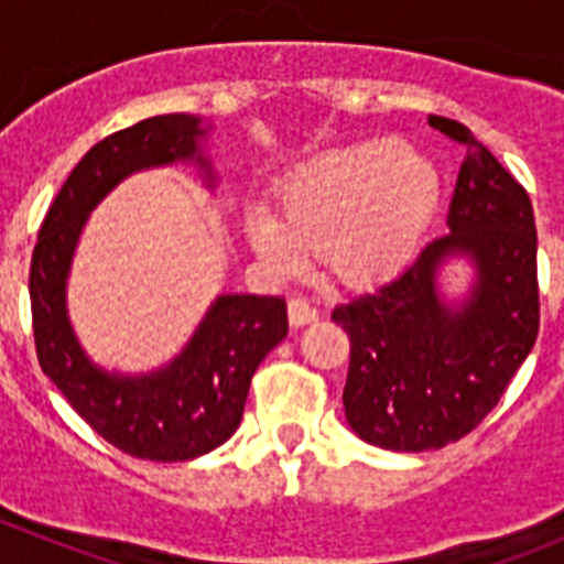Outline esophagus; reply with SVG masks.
<instances>
[{
	"mask_svg": "<svg viewBox=\"0 0 564 564\" xmlns=\"http://www.w3.org/2000/svg\"><path fill=\"white\" fill-rule=\"evenodd\" d=\"M316 318H318V307L311 305L307 299L293 296L291 302H288V322H291L293 327L311 325V322H316Z\"/></svg>",
	"mask_w": 564,
	"mask_h": 564,
	"instance_id": "esophagus-1",
	"label": "esophagus"
}]
</instances>
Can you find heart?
Wrapping results in <instances>:
<instances>
[{
  "label": "heart",
  "mask_w": 564,
  "mask_h": 564,
  "mask_svg": "<svg viewBox=\"0 0 564 564\" xmlns=\"http://www.w3.org/2000/svg\"><path fill=\"white\" fill-rule=\"evenodd\" d=\"M441 200V174L415 147L367 141L313 158L282 183L276 217L253 208V251L282 273L302 251L336 285H370L412 257Z\"/></svg>",
  "instance_id": "1"
}]
</instances>
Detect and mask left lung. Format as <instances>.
Segmentation results:
<instances>
[{
    "label": "left lung",
    "instance_id": "1",
    "mask_svg": "<svg viewBox=\"0 0 564 564\" xmlns=\"http://www.w3.org/2000/svg\"><path fill=\"white\" fill-rule=\"evenodd\" d=\"M430 127L466 147L449 234L383 285L333 307L350 336L344 415L361 441L392 452L443 449L468 435L540 333L531 197L460 121L430 115ZM455 252L478 268L460 308L436 293V268Z\"/></svg>",
    "mask_w": 564,
    "mask_h": 564
}]
</instances>
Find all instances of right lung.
<instances>
[{"mask_svg":"<svg viewBox=\"0 0 564 564\" xmlns=\"http://www.w3.org/2000/svg\"><path fill=\"white\" fill-rule=\"evenodd\" d=\"M200 123L186 112L154 115L98 141L56 194L30 259L33 338L44 376L104 441L141 460H192L223 446L242 421L253 372L288 336L285 299L226 293L169 367L132 378L96 367L69 327L64 288L89 212L132 172L177 161L208 166Z\"/></svg>","mask_w":564,"mask_h":564,"instance_id":"obj_1","label":"right lung"}]
</instances>
